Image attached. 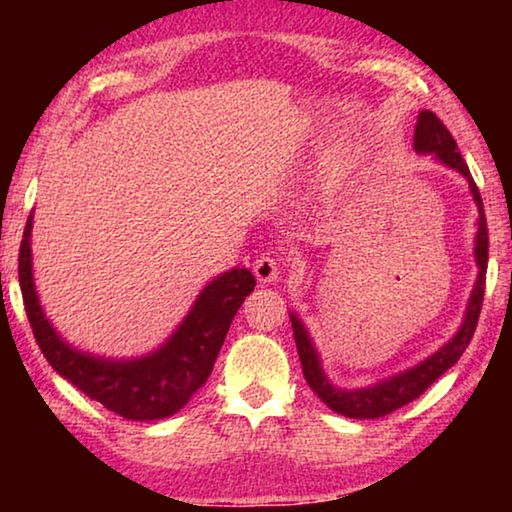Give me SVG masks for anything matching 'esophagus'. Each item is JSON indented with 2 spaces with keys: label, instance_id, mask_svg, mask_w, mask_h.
<instances>
[{
  "label": "esophagus",
  "instance_id": "esophagus-1",
  "mask_svg": "<svg viewBox=\"0 0 512 512\" xmlns=\"http://www.w3.org/2000/svg\"><path fill=\"white\" fill-rule=\"evenodd\" d=\"M254 275L258 277V282L263 284L275 282V279L282 275V258L275 254H261L254 263Z\"/></svg>",
  "mask_w": 512,
  "mask_h": 512
}]
</instances>
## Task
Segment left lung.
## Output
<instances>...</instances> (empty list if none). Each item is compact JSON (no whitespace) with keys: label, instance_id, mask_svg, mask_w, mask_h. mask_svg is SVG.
<instances>
[{"label":"left lung","instance_id":"8db88e82","mask_svg":"<svg viewBox=\"0 0 512 512\" xmlns=\"http://www.w3.org/2000/svg\"><path fill=\"white\" fill-rule=\"evenodd\" d=\"M415 149L419 153H433L438 160H443L447 167L461 172L471 186V193L475 202H478V237H475V261H478L480 275L475 282V289L468 300L466 319L461 324L459 333L447 342L443 349H438L436 354L419 363V366L405 370V373L391 377L387 382L375 384L368 389H354V391H340L335 389L331 382L326 380L324 370H321L319 356L314 352L310 335H307L303 321H298L296 314H291V326H293V338H296L300 366H303V375L310 389L324 401L328 408L338 415L352 417V419H375L384 417L389 412H394L403 405H408L424 394L447 368H452L459 361V356L466 352L468 342H471L475 326H478V317L482 310V298H485V277H487V247H489V235H487V221H485V209H482V198L478 186L471 177L466 160L461 158L457 149V142L450 135V130L445 128V123L433 114V111H422L415 125Z\"/></svg>","mask_w":512,"mask_h":512}]
</instances>
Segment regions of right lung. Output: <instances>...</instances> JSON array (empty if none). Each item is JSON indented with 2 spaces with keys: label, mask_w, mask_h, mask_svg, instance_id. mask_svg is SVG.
Wrapping results in <instances>:
<instances>
[{
  "label": "right lung",
  "mask_w": 512,
  "mask_h": 512,
  "mask_svg": "<svg viewBox=\"0 0 512 512\" xmlns=\"http://www.w3.org/2000/svg\"><path fill=\"white\" fill-rule=\"evenodd\" d=\"M32 216L18 254V279L34 340L46 361L93 401L125 419L153 422L170 417L207 382L235 312L254 291L247 268L223 272L205 286L177 333L156 354L135 361H107L76 352L58 338L41 310L32 282Z\"/></svg>",
  "instance_id": "add662e5"
}]
</instances>
